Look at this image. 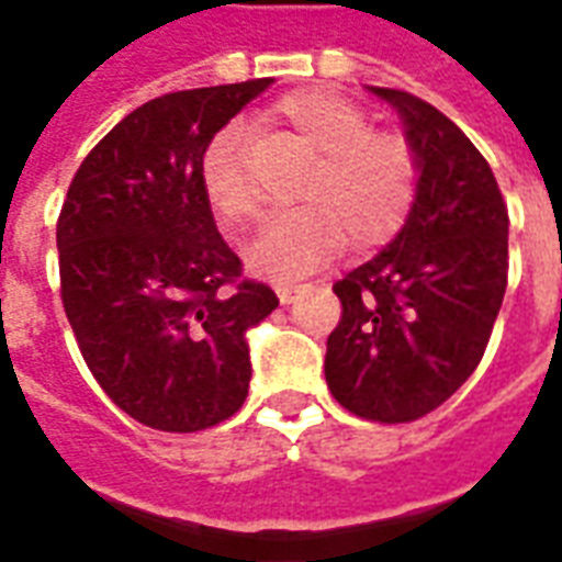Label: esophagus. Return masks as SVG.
<instances>
[{
  "label": "esophagus",
  "mask_w": 562,
  "mask_h": 562,
  "mask_svg": "<svg viewBox=\"0 0 562 562\" xmlns=\"http://www.w3.org/2000/svg\"><path fill=\"white\" fill-rule=\"evenodd\" d=\"M296 296H299V286L278 284V299H281V305H290Z\"/></svg>",
  "instance_id": "obj_1"
}]
</instances>
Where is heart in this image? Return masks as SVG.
Segmentation results:
<instances>
[{
    "label": "heart",
    "instance_id": "obj_1",
    "mask_svg": "<svg viewBox=\"0 0 562 562\" xmlns=\"http://www.w3.org/2000/svg\"><path fill=\"white\" fill-rule=\"evenodd\" d=\"M272 115L319 150V159L302 192V204L311 206L272 218L246 246L248 269L290 284L328 263L346 236L356 246H379L403 227L417 192V156L406 138L370 130L361 105L323 88L281 97ZM198 177L225 225L255 216L246 124L222 126L206 142Z\"/></svg>",
    "mask_w": 562,
    "mask_h": 562
}]
</instances>
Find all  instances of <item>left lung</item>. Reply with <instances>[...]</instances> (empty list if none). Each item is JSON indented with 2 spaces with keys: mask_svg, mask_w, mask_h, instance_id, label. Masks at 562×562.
Returning a JSON list of instances; mask_svg holds the SVG:
<instances>
[{
  "mask_svg": "<svg viewBox=\"0 0 562 562\" xmlns=\"http://www.w3.org/2000/svg\"><path fill=\"white\" fill-rule=\"evenodd\" d=\"M370 91L406 126L417 192L391 246L335 284L344 314L328 335L326 382L346 412L408 424L457 394L486 352L509 216L492 168L450 117L408 91Z\"/></svg>",
  "mask_w": 562,
  "mask_h": 562,
  "instance_id": "obj_1",
  "label": "left lung"
}]
</instances>
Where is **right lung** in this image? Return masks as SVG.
<instances>
[{"mask_svg": "<svg viewBox=\"0 0 562 562\" xmlns=\"http://www.w3.org/2000/svg\"><path fill=\"white\" fill-rule=\"evenodd\" d=\"M272 79L138 105L86 156L58 216L61 302L109 400L162 432H198L248 396L246 331L278 307L243 278L206 204L210 138Z\"/></svg>", "mask_w": 562, "mask_h": 562, "instance_id": "right-lung-1", "label": "right lung"}]
</instances>
